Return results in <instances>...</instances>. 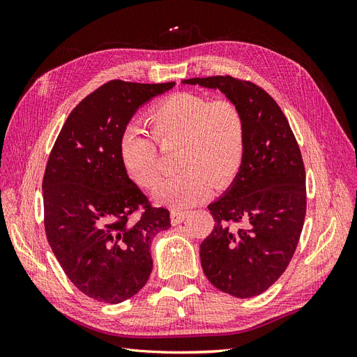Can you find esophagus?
Instances as JSON below:
<instances>
[{
	"mask_svg": "<svg viewBox=\"0 0 357 357\" xmlns=\"http://www.w3.org/2000/svg\"><path fill=\"white\" fill-rule=\"evenodd\" d=\"M188 211H183V210H172L171 211V223L172 225H180L183 220L186 219Z\"/></svg>",
	"mask_w": 357,
	"mask_h": 357,
	"instance_id": "34e87169",
	"label": "esophagus"
}]
</instances>
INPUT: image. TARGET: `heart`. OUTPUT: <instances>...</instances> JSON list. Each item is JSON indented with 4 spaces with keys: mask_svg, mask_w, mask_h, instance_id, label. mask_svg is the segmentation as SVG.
<instances>
[{
    "mask_svg": "<svg viewBox=\"0 0 357 357\" xmlns=\"http://www.w3.org/2000/svg\"><path fill=\"white\" fill-rule=\"evenodd\" d=\"M149 123L153 135L138 125L123 129L119 155L128 176L152 190L162 180L154 139L162 147L180 144L177 167L181 171L159 186L158 202L186 208L201 201L210 188H228L238 176L245 155V122L234 101L178 92L153 107Z\"/></svg>",
    "mask_w": 357,
    "mask_h": 357,
    "instance_id": "1",
    "label": "heart"
}]
</instances>
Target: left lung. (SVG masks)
Wrapping results in <instances>:
<instances>
[{"label":"left lung","instance_id":"1","mask_svg":"<svg viewBox=\"0 0 357 357\" xmlns=\"http://www.w3.org/2000/svg\"><path fill=\"white\" fill-rule=\"evenodd\" d=\"M183 83L222 91L244 116L243 167L208 205L214 229L199 253L214 287L235 298L257 296L286 271L304 226L305 168L298 142L282 109L257 84L231 75Z\"/></svg>","mask_w":357,"mask_h":357}]
</instances>
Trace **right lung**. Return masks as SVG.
<instances>
[{"label":"right lung","mask_w":357,"mask_h":357,"mask_svg":"<svg viewBox=\"0 0 357 357\" xmlns=\"http://www.w3.org/2000/svg\"><path fill=\"white\" fill-rule=\"evenodd\" d=\"M174 84L105 83L77 104L53 144L43 177L46 236L92 299L119 304L138 294L153 268L152 238L171 228L169 211L152 207L128 177L119 142L138 107Z\"/></svg>","instance_id":"right-lung-1"}]
</instances>
